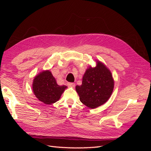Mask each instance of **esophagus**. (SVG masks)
<instances>
[{"label":"esophagus","instance_id":"34e87169","mask_svg":"<svg viewBox=\"0 0 151 151\" xmlns=\"http://www.w3.org/2000/svg\"><path fill=\"white\" fill-rule=\"evenodd\" d=\"M67 85L69 87H71V88H74L75 87V84L72 83H67Z\"/></svg>","mask_w":151,"mask_h":151}]
</instances>
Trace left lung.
Wrapping results in <instances>:
<instances>
[{
	"label": "left lung",
	"mask_w": 151,
	"mask_h": 151,
	"mask_svg": "<svg viewBox=\"0 0 151 151\" xmlns=\"http://www.w3.org/2000/svg\"><path fill=\"white\" fill-rule=\"evenodd\" d=\"M96 65L87 68L81 86L76 90L80 101L93 109L101 106L110 98L114 89V79L111 71L103 63L96 60Z\"/></svg>",
	"instance_id": "1"
}]
</instances>
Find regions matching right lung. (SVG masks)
<instances>
[{
	"mask_svg": "<svg viewBox=\"0 0 151 151\" xmlns=\"http://www.w3.org/2000/svg\"><path fill=\"white\" fill-rule=\"evenodd\" d=\"M32 86L35 96L39 101L46 104H51L58 101L67 88L66 86L58 85L56 79L49 70H43L36 75Z\"/></svg>",
	"mask_w": 151,
	"mask_h": 151,
	"instance_id": "add662e5",
	"label": "right lung"
}]
</instances>
